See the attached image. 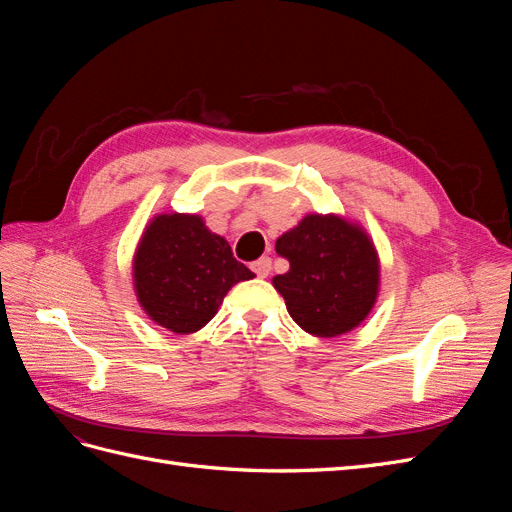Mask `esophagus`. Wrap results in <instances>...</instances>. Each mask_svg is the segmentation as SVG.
<instances>
[{
  "mask_svg": "<svg viewBox=\"0 0 512 512\" xmlns=\"http://www.w3.org/2000/svg\"><path fill=\"white\" fill-rule=\"evenodd\" d=\"M252 271L258 275V277H267L271 273V258L269 256H262L258 258L256 262H252Z\"/></svg>",
  "mask_w": 512,
  "mask_h": 512,
  "instance_id": "1",
  "label": "esophagus"
}]
</instances>
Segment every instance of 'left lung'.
<instances>
[{
    "label": "left lung",
    "mask_w": 512,
    "mask_h": 512,
    "mask_svg": "<svg viewBox=\"0 0 512 512\" xmlns=\"http://www.w3.org/2000/svg\"><path fill=\"white\" fill-rule=\"evenodd\" d=\"M290 262L273 277L288 314L316 337H339L369 316L380 290V258L363 226L335 213H307L275 241Z\"/></svg>",
    "instance_id": "obj_1"
}]
</instances>
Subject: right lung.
I'll list each match as a JSON object with an SVG mask.
<instances>
[{"label":"right lung","mask_w":512,"mask_h":512,"mask_svg":"<svg viewBox=\"0 0 512 512\" xmlns=\"http://www.w3.org/2000/svg\"><path fill=\"white\" fill-rule=\"evenodd\" d=\"M132 277L145 314L168 331L190 335L218 314L232 286L254 273L200 215L160 213L136 245Z\"/></svg>","instance_id":"1"}]
</instances>
